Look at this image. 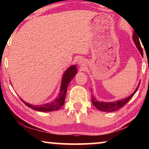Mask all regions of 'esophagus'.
I'll use <instances>...</instances> for the list:
<instances>
[{"label": "esophagus", "mask_w": 149, "mask_h": 149, "mask_svg": "<svg viewBox=\"0 0 149 149\" xmlns=\"http://www.w3.org/2000/svg\"><path fill=\"white\" fill-rule=\"evenodd\" d=\"M78 63H79V64L81 65H84L85 64V61H84V60H79V62H78Z\"/></svg>", "instance_id": "esophagus-1"}]
</instances>
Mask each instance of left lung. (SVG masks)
I'll use <instances>...</instances> for the list:
<instances>
[{
    "label": "left lung",
    "mask_w": 149,
    "mask_h": 149,
    "mask_svg": "<svg viewBox=\"0 0 149 149\" xmlns=\"http://www.w3.org/2000/svg\"><path fill=\"white\" fill-rule=\"evenodd\" d=\"M138 35L137 34H136L135 33H133V40L134 41L135 44L137 46V49L139 50V51L140 52V53L141 54V56H143V49L141 48V44H140V41H139V39ZM140 38V37H139ZM140 83V82H139ZM139 85L137 87V89H135V91H134V93H133L132 95H131V96L128 97L125 99H123L122 100H117V101L115 102H99L98 100H96L95 97H92V102L93 105L100 111H104V112H113V111H116L120 108H122V107H123L126 103H127L129 100L132 99V97L134 95L135 93L137 91L138 89V87L139 86Z\"/></svg>",
    "instance_id": "8db88e82"
}]
</instances>
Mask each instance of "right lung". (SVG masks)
<instances>
[{
	"mask_svg": "<svg viewBox=\"0 0 149 149\" xmlns=\"http://www.w3.org/2000/svg\"><path fill=\"white\" fill-rule=\"evenodd\" d=\"M77 67L75 66V65H72L68 69L65 70V72H64V74H63L62 76L61 86H60V90L58 97L56 99L54 100L53 101L50 102V103H47V104H44L42 105L35 106L31 104H29V103L27 102H26L22 99H20L22 100V102H23L27 107L31 108L35 110L41 111V112H50V111L58 110L59 108H61L64 104L68 86L70 82L71 81L72 79L75 76V75L77 74Z\"/></svg>",
	"mask_w": 149,
	"mask_h": 149,
	"instance_id": "obj_1",
	"label": "right lung"
}]
</instances>
